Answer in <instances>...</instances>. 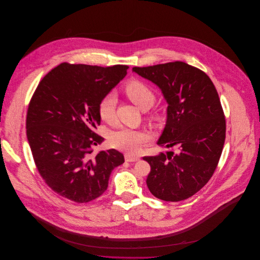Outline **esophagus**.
<instances>
[{
    "mask_svg": "<svg viewBox=\"0 0 260 260\" xmlns=\"http://www.w3.org/2000/svg\"><path fill=\"white\" fill-rule=\"evenodd\" d=\"M125 160H126V162L132 163V162H137V161H139V158L134 157V155H131V154H129V153H126V154H125Z\"/></svg>",
    "mask_w": 260,
    "mask_h": 260,
    "instance_id": "1",
    "label": "esophagus"
}]
</instances>
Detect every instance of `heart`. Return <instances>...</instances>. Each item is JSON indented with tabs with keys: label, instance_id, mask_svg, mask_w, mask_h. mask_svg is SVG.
Returning a JSON list of instances; mask_svg holds the SVG:
<instances>
[{
	"label": "heart",
	"instance_id": "1",
	"mask_svg": "<svg viewBox=\"0 0 260 260\" xmlns=\"http://www.w3.org/2000/svg\"><path fill=\"white\" fill-rule=\"evenodd\" d=\"M124 92L127 97L142 111H147L155 101V94L152 89L145 83L139 80L129 81L125 87ZM117 106V98L114 94L109 93L103 96L98 105V114L102 121L113 124L115 121V112ZM147 120L152 125H158L162 121V114L159 112H150L147 115ZM147 141L145 133L130 129L121 128L114 131L110 136L112 146L128 153H135L139 147Z\"/></svg>",
	"mask_w": 260,
	"mask_h": 260
}]
</instances>
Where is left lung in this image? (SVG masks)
<instances>
[{
    "instance_id": "8db88e82",
    "label": "left lung",
    "mask_w": 260,
    "mask_h": 260,
    "mask_svg": "<svg viewBox=\"0 0 260 260\" xmlns=\"http://www.w3.org/2000/svg\"><path fill=\"white\" fill-rule=\"evenodd\" d=\"M133 72L157 84L168 102L158 144L179 149L143 157L150 165L147 187L163 201L186 200L210 180L224 145L226 123L217 90L206 73L182 61Z\"/></svg>"
}]
</instances>
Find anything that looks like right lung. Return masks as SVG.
I'll return each mask as SVG.
<instances>
[{
	"label": "right lung",
	"instance_id": "right-lung-1",
	"mask_svg": "<svg viewBox=\"0 0 260 260\" xmlns=\"http://www.w3.org/2000/svg\"><path fill=\"white\" fill-rule=\"evenodd\" d=\"M128 66L97 67L62 62L35 90L26 115V135L37 169L46 184L76 203L99 198L124 155L112 148L94 153L105 140L98 105L127 75Z\"/></svg>",
	"mask_w": 260,
	"mask_h": 260
}]
</instances>
